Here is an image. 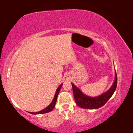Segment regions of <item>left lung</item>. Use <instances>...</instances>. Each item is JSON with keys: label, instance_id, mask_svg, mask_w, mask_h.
I'll list each match as a JSON object with an SVG mask.
<instances>
[{"label": "left lung", "instance_id": "obj_1", "mask_svg": "<svg viewBox=\"0 0 133 133\" xmlns=\"http://www.w3.org/2000/svg\"><path fill=\"white\" fill-rule=\"evenodd\" d=\"M117 84V76L115 71V78L111 87L101 95L97 97H90L85 95L80 90L71 83L74 98L76 103L83 109H97L104 105L115 91Z\"/></svg>", "mask_w": 133, "mask_h": 133}]
</instances>
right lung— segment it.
Listing matches in <instances>:
<instances>
[{
	"label": "right lung",
	"mask_w": 133,
	"mask_h": 133,
	"mask_svg": "<svg viewBox=\"0 0 133 133\" xmlns=\"http://www.w3.org/2000/svg\"><path fill=\"white\" fill-rule=\"evenodd\" d=\"M62 85H63V84H60L59 86L58 87V88L57 89V90H56V91L55 97H54V98L53 99L52 102H51V103H50V105H48V107L45 108L44 109L41 110V111H38V112H29V113H30V114H35V115H36V114H41L47 113V112H50L51 111H52L53 109L55 107V105H56V101H57V96H58V93H59V91L60 90V89H61Z\"/></svg>",
	"instance_id": "add662e5"
}]
</instances>
